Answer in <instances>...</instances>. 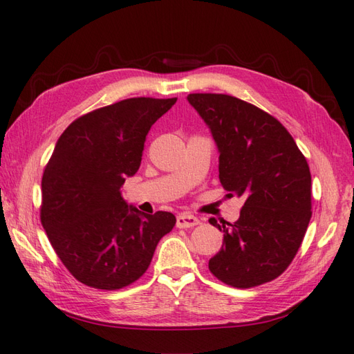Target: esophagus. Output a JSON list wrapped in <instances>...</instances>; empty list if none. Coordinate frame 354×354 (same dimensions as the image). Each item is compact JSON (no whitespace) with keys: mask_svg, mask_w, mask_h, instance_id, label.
Wrapping results in <instances>:
<instances>
[{"mask_svg":"<svg viewBox=\"0 0 354 354\" xmlns=\"http://www.w3.org/2000/svg\"><path fill=\"white\" fill-rule=\"evenodd\" d=\"M199 223L201 222H199L198 217H194L189 213H181L176 219L178 228H192V227H196V225H199Z\"/></svg>","mask_w":354,"mask_h":354,"instance_id":"34e87169","label":"esophagus"}]
</instances>
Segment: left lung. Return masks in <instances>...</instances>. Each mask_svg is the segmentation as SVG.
<instances>
[{
  "instance_id": "left-lung-1",
  "label": "left lung",
  "mask_w": 354,
  "mask_h": 354,
  "mask_svg": "<svg viewBox=\"0 0 354 354\" xmlns=\"http://www.w3.org/2000/svg\"><path fill=\"white\" fill-rule=\"evenodd\" d=\"M187 100L219 149V179L245 204L209 259L217 280L248 289L280 277L295 257L312 217V176L288 129L254 104L227 94H189Z\"/></svg>"
}]
</instances>
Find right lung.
<instances>
[{
  "label": "right lung",
  "mask_w": 354,
  "mask_h": 354,
  "mask_svg": "<svg viewBox=\"0 0 354 354\" xmlns=\"http://www.w3.org/2000/svg\"><path fill=\"white\" fill-rule=\"evenodd\" d=\"M175 103L133 97L88 112L66 127L45 165L41 223L65 268L89 288L137 281L175 227L171 213L142 214L120 192L140 169L150 127Z\"/></svg>",
  "instance_id": "1"
}]
</instances>
